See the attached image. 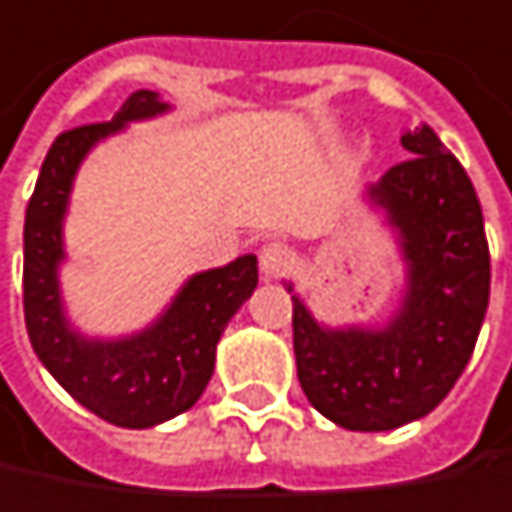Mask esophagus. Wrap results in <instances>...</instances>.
I'll use <instances>...</instances> for the list:
<instances>
[{"mask_svg": "<svg viewBox=\"0 0 512 512\" xmlns=\"http://www.w3.org/2000/svg\"><path fill=\"white\" fill-rule=\"evenodd\" d=\"M294 262H297L294 253L288 250L286 244H280V241H271V244H265L259 250V271H262L265 280H280V277L291 274Z\"/></svg>", "mask_w": 512, "mask_h": 512, "instance_id": "34e87169", "label": "esophagus"}]
</instances>
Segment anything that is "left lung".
I'll list each match as a JSON object with an SVG mask.
<instances>
[{
    "label": "left lung",
    "mask_w": 512,
    "mask_h": 512,
    "mask_svg": "<svg viewBox=\"0 0 512 512\" xmlns=\"http://www.w3.org/2000/svg\"><path fill=\"white\" fill-rule=\"evenodd\" d=\"M413 156L362 188L392 232L404 283L380 324H324L288 283L297 380L309 404L359 433L433 413L469 365L489 306V247L472 179L430 126L401 135Z\"/></svg>",
    "instance_id": "left-lung-1"
}]
</instances>
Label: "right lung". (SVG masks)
Segmentation results:
<instances>
[{"instance_id": "obj_1", "label": "right lung", "mask_w": 512, "mask_h": 512, "mask_svg": "<svg viewBox=\"0 0 512 512\" xmlns=\"http://www.w3.org/2000/svg\"><path fill=\"white\" fill-rule=\"evenodd\" d=\"M170 111L173 105L156 91H135L111 123L58 135L40 167L23 229V306L37 359L85 410L132 430L164 424L200 401L226 324L259 286L256 256L244 253L224 268L191 274L141 330L91 336L70 321L61 265L79 167L102 141Z\"/></svg>"}]
</instances>
